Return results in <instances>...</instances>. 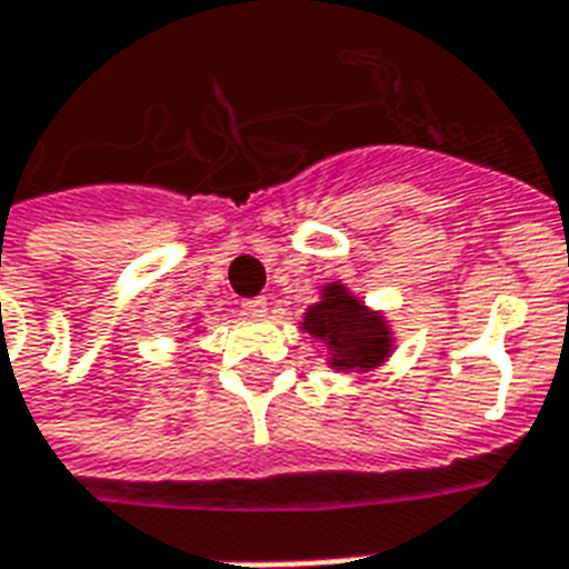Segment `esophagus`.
Masks as SVG:
<instances>
[{
	"label": "esophagus",
	"mask_w": 569,
	"mask_h": 569,
	"mask_svg": "<svg viewBox=\"0 0 569 569\" xmlns=\"http://www.w3.org/2000/svg\"><path fill=\"white\" fill-rule=\"evenodd\" d=\"M264 310H268L264 298H247L243 301V313H250V317H264Z\"/></svg>",
	"instance_id": "34e87169"
}]
</instances>
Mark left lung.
I'll use <instances>...</instances> for the list:
<instances>
[{
  "instance_id": "1",
  "label": "left lung",
  "mask_w": 569,
  "mask_h": 569,
  "mask_svg": "<svg viewBox=\"0 0 569 569\" xmlns=\"http://www.w3.org/2000/svg\"><path fill=\"white\" fill-rule=\"evenodd\" d=\"M310 338L328 347V365L335 370H370L389 359L391 328L382 313L368 310L365 301L343 283L322 286V298L307 307L301 322Z\"/></svg>"
}]
</instances>
